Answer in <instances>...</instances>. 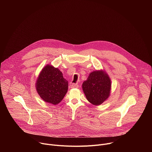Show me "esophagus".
<instances>
[{
  "instance_id": "esophagus-1",
  "label": "esophagus",
  "mask_w": 152,
  "mask_h": 152,
  "mask_svg": "<svg viewBox=\"0 0 152 152\" xmlns=\"http://www.w3.org/2000/svg\"><path fill=\"white\" fill-rule=\"evenodd\" d=\"M70 86H71L72 88H77L79 85L77 84H76V83H72L70 85Z\"/></svg>"
}]
</instances>
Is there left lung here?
<instances>
[{
	"instance_id": "obj_1",
	"label": "left lung",
	"mask_w": 152,
	"mask_h": 152,
	"mask_svg": "<svg viewBox=\"0 0 152 152\" xmlns=\"http://www.w3.org/2000/svg\"><path fill=\"white\" fill-rule=\"evenodd\" d=\"M111 81L104 71L91 72L82 83V90L87 100L94 105L103 103L111 93Z\"/></svg>"
}]
</instances>
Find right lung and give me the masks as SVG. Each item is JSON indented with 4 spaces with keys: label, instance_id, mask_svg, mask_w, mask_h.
<instances>
[{
    "label": "right lung",
    "instance_id": "add662e5",
    "mask_svg": "<svg viewBox=\"0 0 152 152\" xmlns=\"http://www.w3.org/2000/svg\"><path fill=\"white\" fill-rule=\"evenodd\" d=\"M35 86L37 93L43 100L57 104L66 94L69 83L58 68L48 64L40 72Z\"/></svg>",
    "mask_w": 152,
    "mask_h": 152
}]
</instances>
